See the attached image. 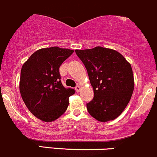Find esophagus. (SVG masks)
Returning <instances> with one entry per match:
<instances>
[{"label":"esophagus","mask_w":157,"mask_h":157,"mask_svg":"<svg viewBox=\"0 0 157 157\" xmlns=\"http://www.w3.org/2000/svg\"><path fill=\"white\" fill-rule=\"evenodd\" d=\"M75 91H77V92H79V91H80V90H81L80 85H77V86L75 88Z\"/></svg>","instance_id":"obj_1"}]
</instances>
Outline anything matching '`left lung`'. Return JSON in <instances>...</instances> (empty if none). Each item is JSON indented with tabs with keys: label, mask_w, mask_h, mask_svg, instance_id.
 Segmentation results:
<instances>
[{
	"label": "left lung",
	"mask_w": 157,
	"mask_h": 157,
	"mask_svg": "<svg viewBox=\"0 0 157 157\" xmlns=\"http://www.w3.org/2000/svg\"><path fill=\"white\" fill-rule=\"evenodd\" d=\"M85 65L94 90L88 113L107 122L117 118L129 103L134 88L131 64L116 50L101 46L75 50Z\"/></svg>",
	"instance_id": "1"
}]
</instances>
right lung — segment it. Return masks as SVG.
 <instances>
[{
  "mask_svg": "<svg viewBox=\"0 0 157 157\" xmlns=\"http://www.w3.org/2000/svg\"><path fill=\"white\" fill-rule=\"evenodd\" d=\"M74 51L63 48L40 49L23 65L20 91L23 101L35 117L46 122L56 120L69 106V98L75 94L61 82L59 67Z\"/></svg>",
  "mask_w": 157,
  "mask_h": 157,
  "instance_id": "add662e5",
  "label": "right lung"
}]
</instances>
